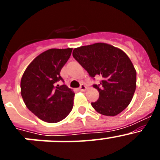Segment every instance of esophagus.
Masks as SVG:
<instances>
[{"label":"esophagus","instance_id":"obj_1","mask_svg":"<svg viewBox=\"0 0 160 160\" xmlns=\"http://www.w3.org/2000/svg\"><path fill=\"white\" fill-rule=\"evenodd\" d=\"M86 89H87V87H86L84 84H82L81 86H80V87H79V90H80V91H84Z\"/></svg>","mask_w":160,"mask_h":160}]
</instances>
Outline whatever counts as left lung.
<instances>
[{
	"label": "left lung",
	"instance_id": "8db88e82",
	"mask_svg": "<svg viewBox=\"0 0 160 160\" xmlns=\"http://www.w3.org/2000/svg\"><path fill=\"white\" fill-rule=\"evenodd\" d=\"M73 58L92 79L101 77L93 87L99 98L91 102L94 109L107 116H115L131 102L136 88V71L128 56L122 50L106 43H95L76 48Z\"/></svg>",
	"mask_w": 160,
	"mask_h": 160
}]
</instances>
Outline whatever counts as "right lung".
<instances>
[{
	"mask_svg": "<svg viewBox=\"0 0 160 160\" xmlns=\"http://www.w3.org/2000/svg\"><path fill=\"white\" fill-rule=\"evenodd\" d=\"M72 49H50L43 52L29 65L21 81V94L25 106L45 122L64 119L73 108L74 93L66 85L60 72Z\"/></svg>",
	"mask_w": 160,
	"mask_h": 160,
	"instance_id": "add662e5",
	"label": "right lung"
}]
</instances>
